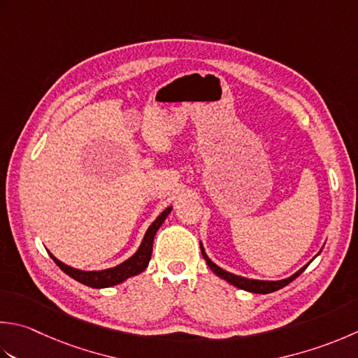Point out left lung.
<instances>
[{"instance_id":"1","label":"left lung","mask_w":358,"mask_h":358,"mask_svg":"<svg viewBox=\"0 0 358 358\" xmlns=\"http://www.w3.org/2000/svg\"><path fill=\"white\" fill-rule=\"evenodd\" d=\"M200 250H201V255H203V257H205V261H206V264L209 265V268H211L217 276L219 278H222V279H225L227 282H229L231 285H234V287H237V289H242V290H247V292H251V293H262V295H265V293H271V292H276V290H279V289H282V287H285L287 284H290L293 279H296L301 273H303L306 268H307V265H304L303 268L301 270H298L295 275H292L290 278H287V279H281V281H259V279H248V278H242V276H237V275H233V273H229V271H225L223 268H220L219 265H215L211 259L208 257V255L205 253V248H203V245H201V242H200ZM321 253V251H320ZM318 253V255H320Z\"/></svg>"}]
</instances>
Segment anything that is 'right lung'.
Returning a JSON list of instances; mask_svg holds the SVG:
<instances>
[{
  "mask_svg": "<svg viewBox=\"0 0 358 358\" xmlns=\"http://www.w3.org/2000/svg\"><path fill=\"white\" fill-rule=\"evenodd\" d=\"M171 211H172V206L166 208L164 211L157 217V220L149 227V229L145 231L144 239H143L141 245H139L136 253L131 257H129L127 261H124L122 264L116 265V267H113V268L97 270V271H83V270H77V268L69 267V265H66V264L60 262L59 259L52 256L51 253H49V256L52 257V261L57 264L68 276L76 279L77 282L85 284L88 287H93V289H105V287L121 284L122 281H125V279L136 276L147 268V265H149V261H150V256H152L153 239H155L157 231L159 229L161 225H163V222L166 220V217L171 214Z\"/></svg>",
  "mask_w": 358,
  "mask_h": 358,
  "instance_id": "right-lung-1",
  "label": "right lung"
}]
</instances>
